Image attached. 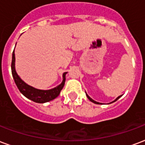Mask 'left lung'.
<instances>
[{
    "label": "left lung",
    "mask_w": 145,
    "mask_h": 145,
    "mask_svg": "<svg viewBox=\"0 0 145 145\" xmlns=\"http://www.w3.org/2000/svg\"><path fill=\"white\" fill-rule=\"evenodd\" d=\"M85 93H86V92H85ZM86 95H87V97H88V99L90 100V101H91V102L94 103V104H97V105H100V103H99V102H97V101H94V100H93V99H91V97H89L88 95V94H86ZM121 97V96H119V97H117L116 99L114 100V101H112V102H114V101H116L117 100H118V99H119V97ZM112 102H111V103H112Z\"/></svg>",
    "instance_id": "8db88e82"
}]
</instances>
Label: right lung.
Instances as JSON below:
<instances>
[{"label":"right lung","instance_id":"obj_1","mask_svg":"<svg viewBox=\"0 0 145 145\" xmlns=\"http://www.w3.org/2000/svg\"><path fill=\"white\" fill-rule=\"evenodd\" d=\"M11 72H12L13 78L14 80L16 85L19 89V91L21 94L24 95L27 98L31 100L36 103H45L48 102L50 101H52L54 98H56L60 92L64 88V83H65V75L67 72L63 74V81L61 84H59L54 88L50 89V90H40V89L34 88L33 87L30 86L26 84L24 81H22L18 74L16 72L15 70V54H14V50L12 54V61H11Z\"/></svg>","mask_w":145,"mask_h":145}]
</instances>
